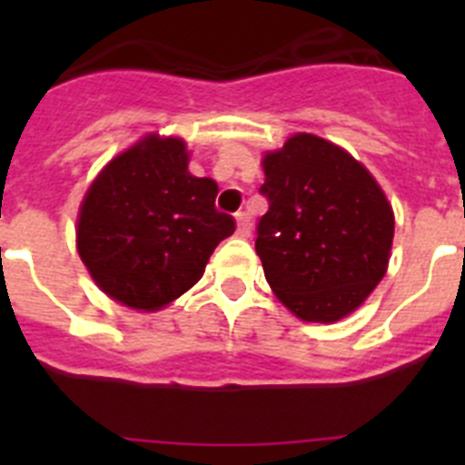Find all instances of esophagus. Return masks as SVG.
<instances>
[{
  "mask_svg": "<svg viewBox=\"0 0 465 465\" xmlns=\"http://www.w3.org/2000/svg\"><path fill=\"white\" fill-rule=\"evenodd\" d=\"M235 221H237V235L240 237L252 235V219H249L244 212L235 213Z\"/></svg>",
  "mask_w": 465,
  "mask_h": 465,
  "instance_id": "1",
  "label": "esophagus"
}]
</instances>
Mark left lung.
Segmentation results:
<instances>
[{"label": "left lung", "instance_id": "8db88e82", "mask_svg": "<svg viewBox=\"0 0 465 465\" xmlns=\"http://www.w3.org/2000/svg\"><path fill=\"white\" fill-rule=\"evenodd\" d=\"M262 170L256 253L270 289L302 322H340L386 274L391 204L359 160L314 134H293Z\"/></svg>", "mask_w": 465, "mask_h": 465}]
</instances>
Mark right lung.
I'll use <instances>...</instances> for the list:
<instances>
[{
  "mask_svg": "<svg viewBox=\"0 0 465 465\" xmlns=\"http://www.w3.org/2000/svg\"><path fill=\"white\" fill-rule=\"evenodd\" d=\"M219 186L188 172L183 139L146 134L97 174L79 212L76 246L94 283L133 310L170 305L200 282L235 219Z\"/></svg>",
  "mask_w": 465,
  "mask_h": 465,
  "instance_id": "add662e5",
  "label": "right lung"
}]
</instances>
